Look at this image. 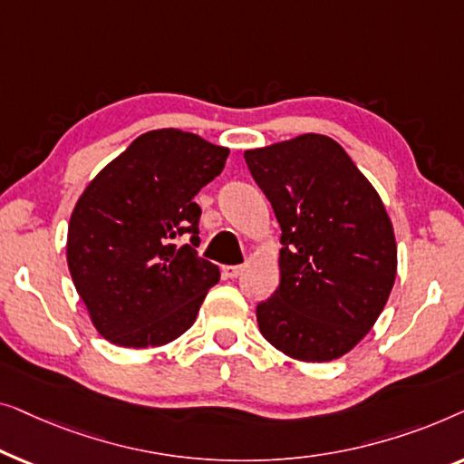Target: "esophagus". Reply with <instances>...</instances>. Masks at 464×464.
<instances>
[{"mask_svg":"<svg viewBox=\"0 0 464 464\" xmlns=\"http://www.w3.org/2000/svg\"><path fill=\"white\" fill-rule=\"evenodd\" d=\"M241 271H244V266L241 265H231V266H223V276L229 277V279H235L241 276Z\"/></svg>","mask_w":464,"mask_h":464,"instance_id":"1","label":"esophagus"}]
</instances>
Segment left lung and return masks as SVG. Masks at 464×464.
I'll list each match as a JSON object with an SVG mask.
<instances>
[{
    "label": "left lung",
    "instance_id": "8db88e82",
    "mask_svg": "<svg viewBox=\"0 0 464 464\" xmlns=\"http://www.w3.org/2000/svg\"><path fill=\"white\" fill-rule=\"evenodd\" d=\"M244 158L282 227L279 288L256 306L260 334L300 362L338 360L372 330L395 284L382 199L328 136L303 134Z\"/></svg>",
    "mask_w": 464,
    "mask_h": 464
}]
</instances>
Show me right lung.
<instances>
[{
	"label": "right lung",
	"mask_w": 464,
	"mask_h": 464,
	"mask_svg": "<svg viewBox=\"0 0 464 464\" xmlns=\"http://www.w3.org/2000/svg\"><path fill=\"white\" fill-rule=\"evenodd\" d=\"M229 149L164 128L104 166L71 214L67 263L94 328L120 347L172 343L191 328L220 271L199 258L193 198ZM189 237L187 245L179 239Z\"/></svg>",
	"instance_id": "right-lung-1"
}]
</instances>
